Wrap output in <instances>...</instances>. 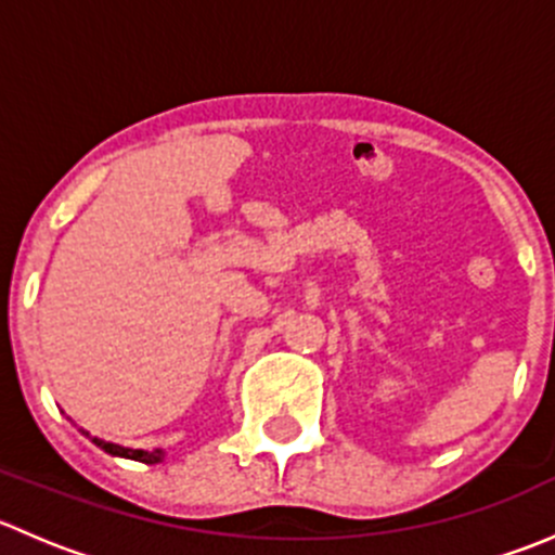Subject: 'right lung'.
<instances>
[{
    "label": "right lung",
    "instance_id": "right-lung-1",
    "mask_svg": "<svg viewBox=\"0 0 555 555\" xmlns=\"http://www.w3.org/2000/svg\"><path fill=\"white\" fill-rule=\"evenodd\" d=\"M88 435V433H86ZM93 443L99 446V449L112 453V456H122V459H133V462H144V464H158L164 462L166 451L164 449H155V451H142V449H122V446L117 443H106V440H99V438H91Z\"/></svg>",
    "mask_w": 555,
    "mask_h": 555
}]
</instances>
